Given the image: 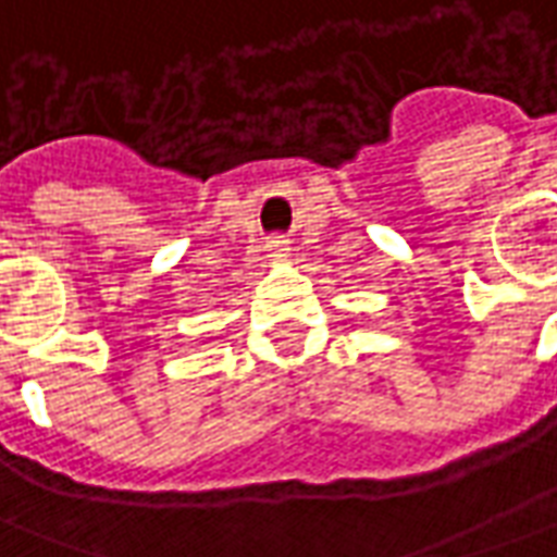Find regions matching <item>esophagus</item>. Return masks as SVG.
I'll use <instances>...</instances> for the list:
<instances>
[{"mask_svg": "<svg viewBox=\"0 0 557 557\" xmlns=\"http://www.w3.org/2000/svg\"><path fill=\"white\" fill-rule=\"evenodd\" d=\"M271 252L283 256V252H286V240H274V244H271Z\"/></svg>", "mask_w": 557, "mask_h": 557, "instance_id": "34e87169", "label": "esophagus"}]
</instances>
